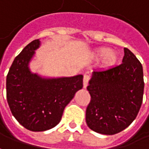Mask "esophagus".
Here are the masks:
<instances>
[{"label": "esophagus", "instance_id": "obj_1", "mask_svg": "<svg viewBox=\"0 0 149 149\" xmlns=\"http://www.w3.org/2000/svg\"><path fill=\"white\" fill-rule=\"evenodd\" d=\"M89 78H90L89 77V75L88 74L84 75V78H83V86H84V88H85V89L87 87V85H88Z\"/></svg>", "mask_w": 149, "mask_h": 149}]
</instances>
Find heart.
<instances>
[{
	"label": "heart",
	"mask_w": 149,
	"mask_h": 149,
	"mask_svg": "<svg viewBox=\"0 0 149 149\" xmlns=\"http://www.w3.org/2000/svg\"><path fill=\"white\" fill-rule=\"evenodd\" d=\"M95 56L97 59H104L105 63L107 64H111L116 59L115 54L111 48L104 47L97 50L95 52Z\"/></svg>",
	"instance_id": "1"
}]
</instances>
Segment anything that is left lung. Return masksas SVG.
Segmentation results:
<instances>
[{
  "label": "left lung",
  "mask_w": 149,
  "mask_h": 149,
  "mask_svg": "<svg viewBox=\"0 0 149 149\" xmlns=\"http://www.w3.org/2000/svg\"><path fill=\"white\" fill-rule=\"evenodd\" d=\"M123 63L94 70L87 89L91 96L85 120L100 134L114 135L127 128L139 113L143 102V67L131 51L124 48Z\"/></svg>",
  "instance_id": "left-lung-1"
}]
</instances>
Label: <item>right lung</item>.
Returning a JSON list of instances; mask_svg holds the SVG:
<instances>
[{
    "label": "right lung",
    "mask_w": 149,
    "mask_h": 149,
    "mask_svg": "<svg viewBox=\"0 0 149 149\" xmlns=\"http://www.w3.org/2000/svg\"><path fill=\"white\" fill-rule=\"evenodd\" d=\"M40 41L35 39L16 56L6 77V97L12 114L25 128L43 132L61 120L65 107L83 87V76L44 78L31 72L29 63Z\"/></svg>",
    "instance_id": "obj_1"
}]
</instances>
